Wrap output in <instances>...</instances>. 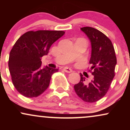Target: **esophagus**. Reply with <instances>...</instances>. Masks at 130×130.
Wrapping results in <instances>:
<instances>
[{"label":"esophagus","mask_w":130,"mask_h":130,"mask_svg":"<svg viewBox=\"0 0 130 130\" xmlns=\"http://www.w3.org/2000/svg\"><path fill=\"white\" fill-rule=\"evenodd\" d=\"M63 70L65 71V72L68 73H71L73 71L72 69H71V68H69V67H64Z\"/></svg>","instance_id":"34e87169"}]
</instances>
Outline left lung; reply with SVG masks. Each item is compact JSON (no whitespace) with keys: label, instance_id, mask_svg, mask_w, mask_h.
Returning <instances> with one entry per match:
<instances>
[{"label":"left lung","instance_id":"1","mask_svg":"<svg viewBox=\"0 0 130 130\" xmlns=\"http://www.w3.org/2000/svg\"><path fill=\"white\" fill-rule=\"evenodd\" d=\"M80 30L86 34L91 43L89 71L93 75V79L86 83V78L80 73L79 83L74 85V89L77 96L85 102L94 103L108 92L115 76L117 58L112 43L103 33L90 27H82Z\"/></svg>","mask_w":130,"mask_h":130}]
</instances>
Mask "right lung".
Masks as SVG:
<instances>
[{"label":"right lung","instance_id":"add662e5","mask_svg":"<svg viewBox=\"0 0 130 130\" xmlns=\"http://www.w3.org/2000/svg\"><path fill=\"white\" fill-rule=\"evenodd\" d=\"M65 34L61 30L29 31L16 41L10 53L9 71L19 93L27 98L39 96L48 87L59 69L41 67V59Z\"/></svg>","mask_w":130,"mask_h":130}]
</instances>
